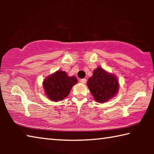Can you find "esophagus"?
Listing matches in <instances>:
<instances>
[{"label": "esophagus", "mask_w": 154, "mask_h": 154, "mask_svg": "<svg viewBox=\"0 0 154 154\" xmlns=\"http://www.w3.org/2000/svg\"><path fill=\"white\" fill-rule=\"evenodd\" d=\"M80 82L82 83H86V79H84V78H83V79H81Z\"/></svg>", "instance_id": "34e87169"}]
</instances>
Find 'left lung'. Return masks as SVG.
<instances>
[{
  "mask_svg": "<svg viewBox=\"0 0 154 154\" xmlns=\"http://www.w3.org/2000/svg\"><path fill=\"white\" fill-rule=\"evenodd\" d=\"M88 86L96 102L103 103L116 94L119 83L115 75L98 67L88 79Z\"/></svg>",
  "mask_w": 154,
  "mask_h": 154,
  "instance_id": "8db88e82",
  "label": "left lung"
}]
</instances>
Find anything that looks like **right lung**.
<instances>
[{
	"label": "right lung",
	"instance_id": "add662e5",
	"mask_svg": "<svg viewBox=\"0 0 154 154\" xmlns=\"http://www.w3.org/2000/svg\"><path fill=\"white\" fill-rule=\"evenodd\" d=\"M77 83L75 76L69 77L66 72L58 71L46 78L43 82V88L48 98L57 102L66 98Z\"/></svg>",
	"mask_w": 154,
	"mask_h": 154
}]
</instances>
